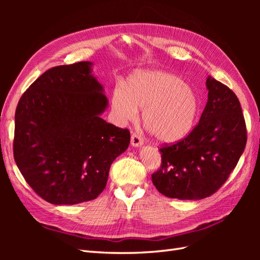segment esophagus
Returning a JSON list of instances; mask_svg holds the SVG:
<instances>
[{"mask_svg": "<svg viewBox=\"0 0 260 260\" xmlns=\"http://www.w3.org/2000/svg\"><path fill=\"white\" fill-rule=\"evenodd\" d=\"M131 144L132 146H136V147H139L143 144V139L141 138L139 135H137V133L132 132L131 135Z\"/></svg>", "mask_w": 260, "mask_h": 260, "instance_id": "obj_1", "label": "esophagus"}]
</instances>
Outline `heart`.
<instances>
[{"label":"heart","instance_id":"heart-1","mask_svg":"<svg viewBox=\"0 0 260 260\" xmlns=\"http://www.w3.org/2000/svg\"><path fill=\"white\" fill-rule=\"evenodd\" d=\"M201 101L193 86L160 70H139L112 94V109L120 122L135 119L138 109L147 130L161 143L184 139L198 120Z\"/></svg>","mask_w":260,"mask_h":260}]
</instances>
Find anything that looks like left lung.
Wrapping results in <instances>:
<instances>
[{
  "label": "left lung",
  "mask_w": 260,
  "mask_h": 260,
  "mask_svg": "<svg viewBox=\"0 0 260 260\" xmlns=\"http://www.w3.org/2000/svg\"><path fill=\"white\" fill-rule=\"evenodd\" d=\"M199 123L174 144L159 148L160 168L152 175L162 195L202 200L216 193L237 166L247 141L245 119L234 92L212 77Z\"/></svg>",
  "instance_id": "left-lung-1"
}]
</instances>
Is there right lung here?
Listing matches in <instances>:
<instances>
[{"mask_svg": "<svg viewBox=\"0 0 260 260\" xmlns=\"http://www.w3.org/2000/svg\"><path fill=\"white\" fill-rule=\"evenodd\" d=\"M90 61L46 70L22 94L15 113L14 158L31 188L54 205L95 200L130 132L106 122L103 86Z\"/></svg>", "mask_w": 260, "mask_h": 260, "instance_id": "add662e5", "label": "right lung"}]
</instances>
